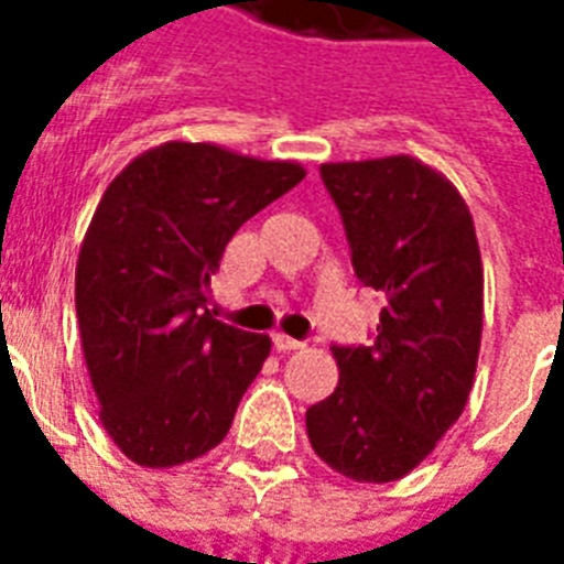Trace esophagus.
<instances>
[{"instance_id": "esophagus-1", "label": "esophagus", "mask_w": 564, "mask_h": 564, "mask_svg": "<svg viewBox=\"0 0 564 564\" xmlns=\"http://www.w3.org/2000/svg\"><path fill=\"white\" fill-rule=\"evenodd\" d=\"M272 343H274V348H278V351H299V348H304V343H299V339H292V336H286V334H274L272 336Z\"/></svg>"}]
</instances>
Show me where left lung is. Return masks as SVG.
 <instances>
[{"instance_id": "left-lung-1", "label": "left lung", "mask_w": 564, "mask_h": 564, "mask_svg": "<svg viewBox=\"0 0 564 564\" xmlns=\"http://www.w3.org/2000/svg\"><path fill=\"white\" fill-rule=\"evenodd\" d=\"M354 272L383 292L375 345H334L339 383L307 410L318 459L354 482H392L463 415L482 336V260L468 204L410 154L322 163Z\"/></svg>"}]
</instances>
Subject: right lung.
Instances as JSON below:
<instances>
[{"label": "right lung", "instance_id": "add662e5", "mask_svg": "<svg viewBox=\"0 0 564 564\" xmlns=\"http://www.w3.org/2000/svg\"><path fill=\"white\" fill-rule=\"evenodd\" d=\"M304 175L172 140L105 189L78 251L75 313L101 427L131 463H193L228 436L272 339L213 318L210 274L239 225Z\"/></svg>", "mask_w": 564, "mask_h": 564}]
</instances>
